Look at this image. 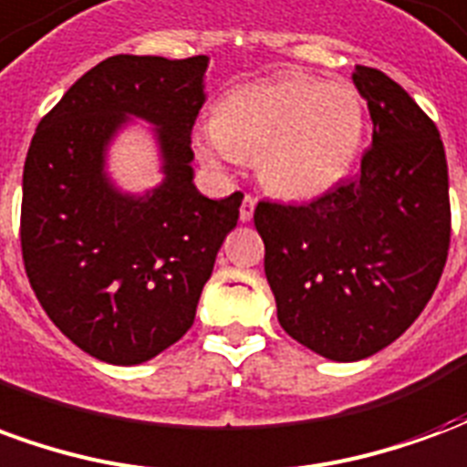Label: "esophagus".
Instances as JSON below:
<instances>
[{"label":"esophagus","mask_w":467,"mask_h":467,"mask_svg":"<svg viewBox=\"0 0 467 467\" xmlns=\"http://www.w3.org/2000/svg\"><path fill=\"white\" fill-rule=\"evenodd\" d=\"M254 204H257V200H254L253 194H244L243 204H240V223H250L253 220Z\"/></svg>","instance_id":"esophagus-1"}]
</instances>
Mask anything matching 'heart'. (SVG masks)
<instances>
[{
  "label": "heart",
  "mask_w": 467,
  "mask_h": 467,
  "mask_svg": "<svg viewBox=\"0 0 467 467\" xmlns=\"http://www.w3.org/2000/svg\"><path fill=\"white\" fill-rule=\"evenodd\" d=\"M365 107L348 82L275 75L227 89L194 150L223 172L254 154L260 182L285 200H315L343 182L365 140Z\"/></svg>",
  "instance_id": "b5f03b06"
}]
</instances>
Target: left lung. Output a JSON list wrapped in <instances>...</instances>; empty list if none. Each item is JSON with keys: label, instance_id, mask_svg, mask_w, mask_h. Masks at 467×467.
<instances>
[{"label": "left lung", "instance_id": "obj_1", "mask_svg": "<svg viewBox=\"0 0 467 467\" xmlns=\"http://www.w3.org/2000/svg\"><path fill=\"white\" fill-rule=\"evenodd\" d=\"M352 82L372 119L360 174L310 204L254 207L277 320L335 362L370 358L415 323L451 244L438 127L380 69L355 67Z\"/></svg>", "mask_w": 467, "mask_h": 467}]
</instances>
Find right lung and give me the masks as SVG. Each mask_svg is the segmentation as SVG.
<instances>
[{"mask_svg": "<svg viewBox=\"0 0 467 467\" xmlns=\"http://www.w3.org/2000/svg\"><path fill=\"white\" fill-rule=\"evenodd\" d=\"M210 57L117 55L92 67L39 122L22 177V257L49 320L92 358L140 365L194 323L243 194L194 187L190 134ZM132 119L153 124L163 182L142 195L106 172Z\"/></svg>", "mask_w": 467, "mask_h": 467, "instance_id": "1", "label": "right lung"}]
</instances>
